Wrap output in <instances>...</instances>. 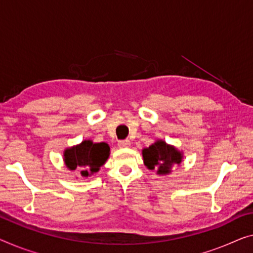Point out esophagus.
Segmentation results:
<instances>
[{
	"label": "esophagus",
	"instance_id": "34e87169",
	"mask_svg": "<svg viewBox=\"0 0 253 253\" xmlns=\"http://www.w3.org/2000/svg\"><path fill=\"white\" fill-rule=\"evenodd\" d=\"M118 146L119 148H129L130 142L128 139H123V141L118 142Z\"/></svg>",
	"mask_w": 253,
	"mask_h": 253
}]
</instances>
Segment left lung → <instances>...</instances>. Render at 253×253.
<instances>
[{"label":"left lung","instance_id":"1","mask_svg":"<svg viewBox=\"0 0 253 253\" xmlns=\"http://www.w3.org/2000/svg\"><path fill=\"white\" fill-rule=\"evenodd\" d=\"M144 165L150 170L157 169V174L167 175L171 171L174 165L182 163L183 153L175 146L169 145L165 141L154 142L149 148L142 150Z\"/></svg>","mask_w":253,"mask_h":253}]
</instances>
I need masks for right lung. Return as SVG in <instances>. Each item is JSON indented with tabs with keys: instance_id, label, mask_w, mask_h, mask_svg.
<instances>
[{
	"instance_id": "right-lung-1",
	"label": "right lung",
	"mask_w": 253,
	"mask_h": 253,
	"mask_svg": "<svg viewBox=\"0 0 253 253\" xmlns=\"http://www.w3.org/2000/svg\"><path fill=\"white\" fill-rule=\"evenodd\" d=\"M110 154L107 143H93L90 139L83 141L81 144L66 149L63 160L68 169L81 171L83 177H88L100 170Z\"/></svg>"
}]
</instances>
